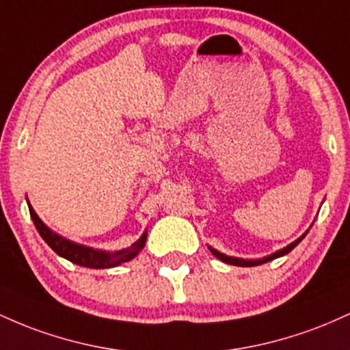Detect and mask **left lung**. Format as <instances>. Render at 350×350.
Here are the masks:
<instances>
[{
	"instance_id": "left-lung-1",
	"label": "left lung",
	"mask_w": 350,
	"mask_h": 350,
	"mask_svg": "<svg viewBox=\"0 0 350 350\" xmlns=\"http://www.w3.org/2000/svg\"><path fill=\"white\" fill-rule=\"evenodd\" d=\"M308 231H309V230H308ZM308 231H306V233H302L301 237L296 239V241H293L291 245H288V246H286V248H282V250H280V251H276V253L269 254V256H265V258H261V260H243V258L226 256V254L219 253L218 250L211 248V246H208V250H210L211 253H213L215 256H217L219 261H223V262H228V265H233V266H258V265H262V262H268V261H271V260H276V258H281V256H284V254H288L289 251H293L294 248H296L297 245H299V243L302 241V239H304L306 234H308Z\"/></svg>"
}]
</instances>
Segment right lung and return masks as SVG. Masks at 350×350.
<instances>
[{"label": "right lung", "mask_w": 350, "mask_h": 350, "mask_svg": "<svg viewBox=\"0 0 350 350\" xmlns=\"http://www.w3.org/2000/svg\"><path fill=\"white\" fill-rule=\"evenodd\" d=\"M27 202V200H26ZM29 206L31 218H33L34 226L41 234V238L53 248L54 253H57L59 256L66 258V260L74 262V265L84 266V268H94V269H105V268H113V266H119L122 262H127L133 260L140 251L144 250L145 241H147V231H144V234L137 239L131 248L119 250V251H102V250H94L89 246L79 245V243H74L70 239L61 237L56 231L51 230L49 226H46L42 223V219L38 217L36 211L33 210L31 203L27 202Z\"/></svg>", "instance_id": "1"}]
</instances>
